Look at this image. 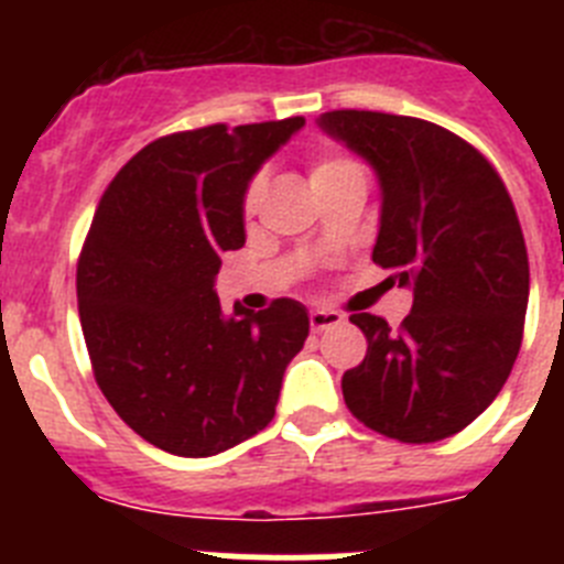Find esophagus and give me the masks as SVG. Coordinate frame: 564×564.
Returning a JSON list of instances; mask_svg holds the SVG:
<instances>
[{"label":"esophagus","instance_id":"obj_1","mask_svg":"<svg viewBox=\"0 0 564 564\" xmlns=\"http://www.w3.org/2000/svg\"><path fill=\"white\" fill-rule=\"evenodd\" d=\"M344 322L341 313L336 311H311V330L313 333H322V330H330V327H338Z\"/></svg>","mask_w":564,"mask_h":564}]
</instances>
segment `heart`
Here are the masks:
<instances>
[{"label": "heart", "instance_id": "b5f03b06", "mask_svg": "<svg viewBox=\"0 0 564 564\" xmlns=\"http://www.w3.org/2000/svg\"><path fill=\"white\" fill-rule=\"evenodd\" d=\"M361 172L356 161L350 158H341V154H316L311 161V183L313 188L325 186V183L336 181V177H344V174ZM262 192H265V177L257 174L251 183H248L246 194H242V212L253 214L257 212L259 200H262Z\"/></svg>", "mask_w": 564, "mask_h": 564}]
</instances>
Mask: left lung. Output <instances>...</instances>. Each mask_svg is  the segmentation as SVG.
Wrapping results in <instances>:
<instances>
[{
	"label": "left lung",
	"mask_w": 564,
	"mask_h": 564,
	"mask_svg": "<svg viewBox=\"0 0 564 564\" xmlns=\"http://www.w3.org/2000/svg\"><path fill=\"white\" fill-rule=\"evenodd\" d=\"M318 127L376 169L372 262L415 296L398 330L352 313L367 356L344 372V403L401 443L457 435L495 401L522 344L528 251L506 183L460 134L421 118L333 109Z\"/></svg>",
	"instance_id": "obj_1"
}]
</instances>
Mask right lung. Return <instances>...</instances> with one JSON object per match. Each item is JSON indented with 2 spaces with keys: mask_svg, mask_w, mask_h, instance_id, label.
I'll return each instance as SVG.
<instances>
[{
  "mask_svg": "<svg viewBox=\"0 0 564 564\" xmlns=\"http://www.w3.org/2000/svg\"><path fill=\"white\" fill-rule=\"evenodd\" d=\"M305 118L158 138L115 174L93 217L76 291L104 398L158 449L212 457L265 430L302 350L305 305L223 316L214 279L246 246L242 194Z\"/></svg>",
  "mask_w": 564,
  "mask_h": 564,
  "instance_id": "obj_1",
  "label": "right lung"
}]
</instances>
